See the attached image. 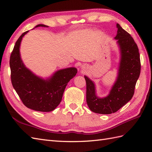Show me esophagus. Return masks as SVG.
<instances>
[{"label":"esophagus","instance_id":"1","mask_svg":"<svg viewBox=\"0 0 152 152\" xmlns=\"http://www.w3.org/2000/svg\"><path fill=\"white\" fill-rule=\"evenodd\" d=\"M82 69H83V68H82ZM83 70H84V69H83Z\"/></svg>","mask_w":152,"mask_h":152}]
</instances>
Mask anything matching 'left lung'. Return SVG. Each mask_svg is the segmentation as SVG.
Segmentation results:
<instances>
[{
    "label": "left lung",
    "instance_id": "1",
    "mask_svg": "<svg viewBox=\"0 0 152 152\" xmlns=\"http://www.w3.org/2000/svg\"><path fill=\"white\" fill-rule=\"evenodd\" d=\"M116 40L119 50L117 77L108 95L99 97L95 82L84 76L86 82V101L89 109L101 114L117 112L130 101L134 95L135 86L140 73L138 48L133 38L118 23Z\"/></svg>",
    "mask_w": 152,
    "mask_h": 152
}]
</instances>
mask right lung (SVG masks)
<instances>
[{"label":"right lung","mask_w":152,"mask_h":152,"mask_svg":"<svg viewBox=\"0 0 152 152\" xmlns=\"http://www.w3.org/2000/svg\"><path fill=\"white\" fill-rule=\"evenodd\" d=\"M39 27H48L39 24L34 28ZM28 32L18 38L11 54L10 66L12 86L27 108L39 112L53 111L60 104L66 86L76 76L77 69L69 67L58 70L45 78L32 72L25 65L20 54L21 42Z\"/></svg>","instance_id":"1"}]
</instances>
